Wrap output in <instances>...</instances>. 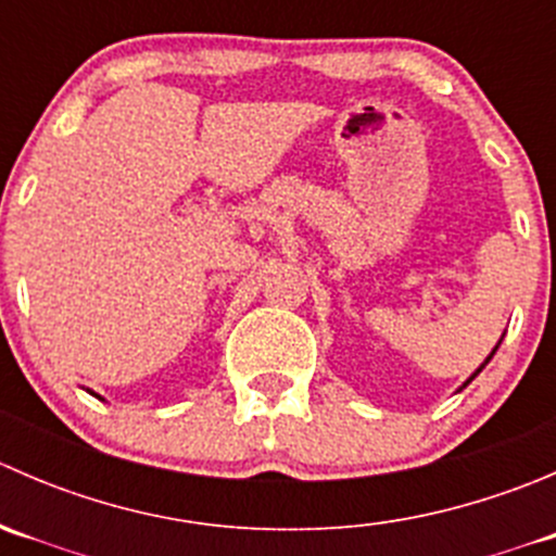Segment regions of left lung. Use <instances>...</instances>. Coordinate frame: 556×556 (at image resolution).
I'll use <instances>...</instances> for the list:
<instances>
[{
  "label": "left lung",
  "mask_w": 556,
  "mask_h": 556,
  "mask_svg": "<svg viewBox=\"0 0 556 556\" xmlns=\"http://www.w3.org/2000/svg\"><path fill=\"white\" fill-rule=\"evenodd\" d=\"M501 341H503V339H501ZM501 341H497V344H495V350H492V352H490V355H486V361H484V363H481V366H479V368H476V371H473V374H470V377H468V379H465V382H463V387H468L470 382H473V379H476V377H479V374H481V371H484V366H486V363H490V361H492V355H495V352H497V346H501ZM463 387H459V390H463ZM459 390H457V392H459Z\"/></svg>",
  "instance_id": "obj_1"
}]
</instances>
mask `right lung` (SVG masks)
Instances as JSON below:
<instances>
[{
  "instance_id": "obj_1",
  "label": "right lung",
  "mask_w": 556,
  "mask_h": 556,
  "mask_svg": "<svg viewBox=\"0 0 556 556\" xmlns=\"http://www.w3.org/2000/svg\"><path fill=\"white\" fill-rule=\"evenodd\" d=\"M88 392H91V395H93V397H99V401H104V397H102V395H99V392H93V390H88Z\"/></svg>"
}]
</instances>
